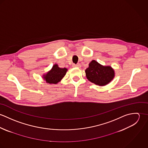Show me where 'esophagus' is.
I'll return each mask as SVG.
<instances>
[{
	"instance_id": "obj_1",
	"label": "esophagus",
	"mask_w": 148,
	"mask_h": 148,
	"mask_svg": "<svg viewBox=\"0 0 148 148\" xmlns=\"http://www.w3.org/2000/svg\"><path fill=\"white\" fill-rule=\"evenodd\" d=\"M73 66H75V67H79V68H80V66H81V65L80 64H73Z\"/></svg>"
}]
</instances>
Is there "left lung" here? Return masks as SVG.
<instances>
[{"mask_svg":"<svg viewBox=\"0 0 148 148\" xmlns=\"http://www.w3.org/2000/svg\"><path fill=\"white\" fill-rule=\"evenodd\" d=\"M86 78L95 84L103 86L108 84L114 77V70L109 66H103L92 60L85 70Z\"/></svg>","mask_w":148,"mask_h":148,"instance_id":"obj_1","label":"left lung"}]
</instances>
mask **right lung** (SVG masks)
I'll return each mask as SVG.
<instances>
[{"mask_svg":"<svg viewBox=\"0 0 148 148\" xmlns=\"http://www.w3.org/2000/svg\"><path fill=\"white\" fill-rule=\"evenodd\" d=\"M66 71L67 69L65 68H61L57 64H55L52 69L44 76V79L47 83L57 84L63 79Z\"/></svg>","mask_w":148,"mask_h":148,"instance_id":"1","label":"right lung"}]
</instances>
